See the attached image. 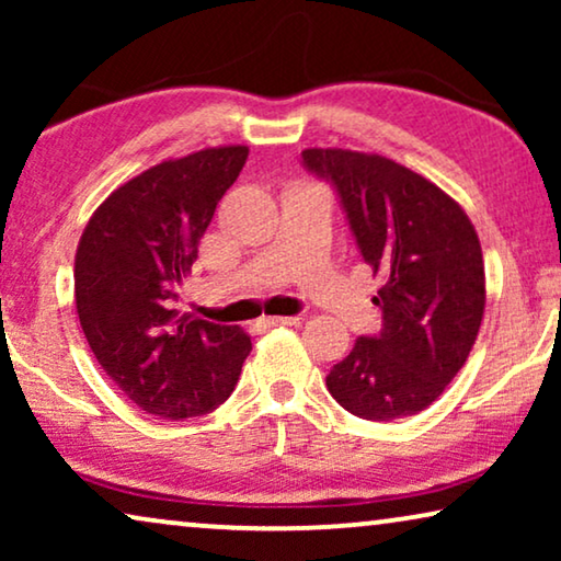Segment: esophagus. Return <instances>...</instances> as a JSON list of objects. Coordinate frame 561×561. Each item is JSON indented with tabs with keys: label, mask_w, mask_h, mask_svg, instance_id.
Listing matches in <instances>:
<instances>
[{
	"label": "esophagus",
	"mask_w": 561,
	"mask_h": 561,
	"mask_svg": "<svg viewBox=\"0 0 561 561\" xmlns=\"http://www.w3.org/2000/svg\"><path fill=\"white\" fill-rule=\"evenodd\" d=\"M263 329H271V327H296L298 324V317H263L257 321Z\"/></svg>",
	"instance_id": "34e87169"
}]
</instances>
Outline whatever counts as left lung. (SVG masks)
Masks as SVG:
<instances>
[{
    "label": "left lung",
    "instance_id": "obj_1",
    "mask_svg": "<svg viewBox=\"0 0 561 561\" xmlns=\"http://www.w3.org/2000/svg\"><path fill=\"white\" fill-rule=\"evenodd\" d=\"M304 165L340 194L382 311L378 336H359L327 375L342 409L367 421L424 411L462 370L485 311L478 232L455 198L396 160L309 148Z\"/></svg>",
    "mask_w": 561,
    "mask_h": 561
}]
</instances>
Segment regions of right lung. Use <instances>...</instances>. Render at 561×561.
<instances>
[{
	"instance_id": "right-lung-1",
	"label": "right lung",
	"mask_w": 561,
	"mask_h": 561,
	"mask_svg": "<svg viewBox=\"0 0 561 561\" xmlns=\"http://www.w3.org/2000/svg\"><path fill=\"white\" fill-rule=\"evenodd\" d=\"M248 152L221 145L148 168L99 204L76 248V311L89 347L152 416L181 421L219 409L252 350L240 327L173 309Z\"/></svg>"
}]
</instances>
